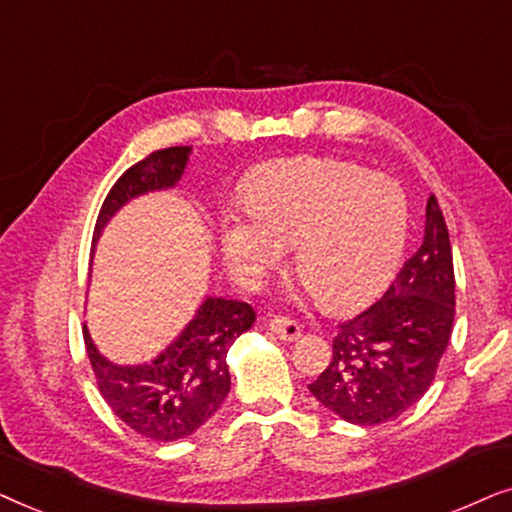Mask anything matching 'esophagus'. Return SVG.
I'll use <instances>...</instances> for the list:
<instances>
[{"mask_svg": "<svg viewBox=\"0 0 512 512\" xmlns=\"http://www.w3.org/2000/svg\"><path fill=\"white\" fill-rule=\"evenodd\" d=\"M269 330L274 332L278 339L283 342H295V339L302 335V327H299L295 320L285 318V316H274L269 320Z\"/></svg>", "mask_w": 512, "mask_h": 512, "instance_id": "1", "label": "esophagus"}]
</instances>
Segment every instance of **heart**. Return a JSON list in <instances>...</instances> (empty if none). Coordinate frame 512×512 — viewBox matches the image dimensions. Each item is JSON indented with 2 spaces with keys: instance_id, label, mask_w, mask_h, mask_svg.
I'll list each match as a JSON object with an SVG mask.
<instances>
[{
  "instance_id": "b5f03b06",
  "label": "heart",
  "mask_w": 512,
  "mask_h": 512,
  "mask_svg": "<svg viewBox=\"0 0 512 512\" xmlns=\"http://www.w3.org/2000/svg\"><path fill=\"white\" fill-rule=\"evenodd\" d=\"M245 208L222 213L220 243L236 281L257 285L295 243V269L327 309L370 302L391 281L407 236L403 189L339 159L274 161L250 177Z\"/></svg>"
}]
</instances>
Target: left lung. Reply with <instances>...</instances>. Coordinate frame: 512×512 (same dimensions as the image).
Instances as JSON below:
<instances>
[{
	"label": "left lung",
	"instance_id": "obj_1",
	"mask_svg": "<svg viewBox=\"0 0 512 512\" xmlns=\"http://www.w3.org/2000/svg\"><path fill=\"white\" fill-rule=\"evenodd\" d=\"M452 327V245L438 199L431 194L424 243L379 302L339 323L330 365L309 391L349 424L393 421L428 391Z\"/></svg>",
	"mask_w": 512,
	"mask_h": 512
}]
</instances>
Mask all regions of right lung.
I'll use <instances>...</instances> for the list:
<instances>
[{
	"instance_id": "right-lung-1",
	"label": "right lung",
	"mask_w": 512,
	"mask_h": 512,
	"mask_svg": "<svg viewBox=\"0 0 512 512\" xmlns=\"http://www.w3.org/2000/svg\"><path fill=\"white\" fill-rule=\"evenodd\" d=\"M192 147L152 152L109 189L93 229V245L105 224L135 196L170 189L185 173ZM255 311L236 299L208 297L180 337L154 360L117 365L95 349L84 325V344L98 388L112 412L142 438L173 442L192 435L220 410L231 379L227 353L250 330Z\"/></svg>"
}]
</instances>
